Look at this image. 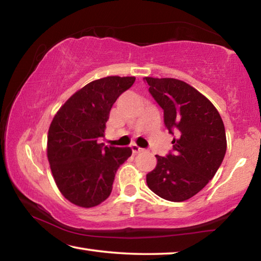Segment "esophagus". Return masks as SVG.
Here are the masks:
<instances>
[{"mask_svg":"<svg viewBox=\"0 0 261 261\" xmlns=\"http://www.w3.org/2000/svg\"><path fill=\"white\" fill-rule=\"evenodd\" d=\"M131 149H132V153L134 154H137V153H140V152H143L144 151V148H140L138 145H136V144H134L131 146Z\"/></svg>","mask_w":261,"mask_h":261,"instance_id":"esophagus-1","label":"esophagus"}]
</instances>
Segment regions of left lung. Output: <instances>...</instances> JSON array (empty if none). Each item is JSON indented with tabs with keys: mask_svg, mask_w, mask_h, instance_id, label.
Segmentation results:
<instances>
[{
	"mask_svg": "<svg viewBox=\"0 0 261 261\" xmlns=\"http://www.w3.org/2000/svg\"><path fill=\"white\" fill-rule=\"evenodd\" d=\"M148 91L163 109L173 152L156 156L146 175L148 188L163 199L188 200L214 177L227 149L223 121L199 91L175 78L145 77Z\"/></svg>",
	"mask_w": 261,
	"mask_h": 261,
	"instance_id": "1",
	"label": "left lung"
}]
</instances>
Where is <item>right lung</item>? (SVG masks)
<instances>
[{"label": "right lung", "instance_id": "right-lung-1", "mask_svg": "<svg viewBox=\"0 0 261 261\" xmlns=\"http://www.w3.org/2000/svg\"><path fill=\"white\" fill-rule=\"evenodd\" d=\"M136 77L108 76L78 90L57 110L47 136V158L60 192L73 205L90 208L109 197L115 174L130 147H103L106 123L115 101Z\"/></svg>", "mask_w": 261, "mask_h": 261}]
</instances>
